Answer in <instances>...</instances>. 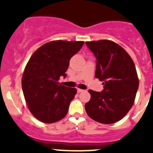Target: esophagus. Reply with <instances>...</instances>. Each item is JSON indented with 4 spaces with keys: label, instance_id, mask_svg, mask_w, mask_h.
I'll return each instance as SVG.
<instances>
[{
    "label": "esophagus",
    "instance_id": "34e87169",
    "mask_svg": "<svg viewBox=\"0 0 153 153\" xmlns=\"http://www.w3.org/2000/svg\"><path fill=\"white\" fill-rule=\"evenodd\" d=\"M84 91V90H82V89H77L78 93H82V92Z\"/></svg>",
    "mask_w": 153,
    "mask_h": 153
}]
</instances>
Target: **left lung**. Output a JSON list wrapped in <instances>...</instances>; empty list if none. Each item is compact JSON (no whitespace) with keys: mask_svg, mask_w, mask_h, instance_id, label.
Masks as SVG:
<instances>
[{"mask_svg":"<svg viewBox=\"0 0 153 153\" xmlns=\"http://www.w3.org/2000/svg\"><path fill=\"white\" fill-rule=\"evenodd\" d=\"M97 59L95 77L103 90H90V100L85 104L89 117L97 122L111 124L122 120L134 103L139 88L136 67L128 53L108 40L86 42Z\"/></svg>","mask_w":153,"mask_h":153,"instance_id":"8db88e82","label":"left lung"}]
</instances>
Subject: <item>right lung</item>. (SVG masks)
<instances>
[{"instance_id": "right-lung-1", "label": "right lung", "mask_w": 153, "mask_h": 153, "mask_svg": "<svg viewBox=\"0 0 153 153\" xmlns=\"http://www.w3.org/2000/svg\"><path fill=\"white\" fill-rule=\"evenodd\" d=\"M83 44V41H51L30 58L22 76L23 93L29 110L40 122L53 123L67 115L76 89L58 80L66 77L70 60Z\"/></svg>"}]
</instances>
